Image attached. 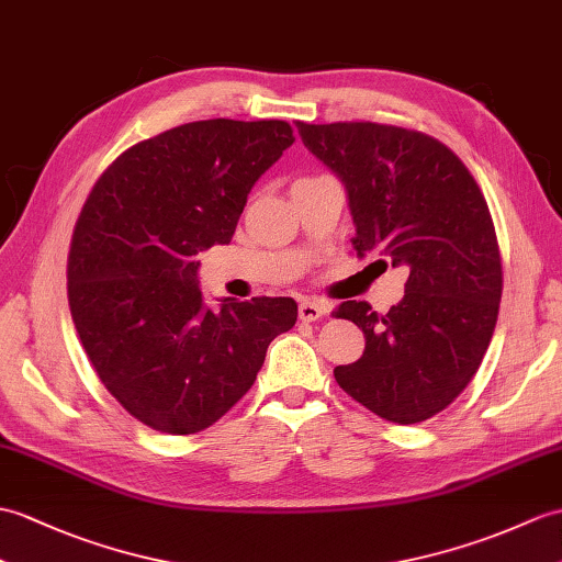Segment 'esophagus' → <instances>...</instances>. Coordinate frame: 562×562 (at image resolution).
<instances>
[{"mask_svg":"<svg viewBox=\"0 0 562 562\" xmlns=\"http://www.w3.org/2000/svg\"><path fill=\"white\" fill-rule=\"evenodd\" d=\"M325 313H328V308H325L321 302H316V299H304V302H299V321L313 323L321 316H325Z\"/></svg>","mask_w":562,"mask_h":562,"instance_id":"34e87169","label":"esophagus"}]
</instances>
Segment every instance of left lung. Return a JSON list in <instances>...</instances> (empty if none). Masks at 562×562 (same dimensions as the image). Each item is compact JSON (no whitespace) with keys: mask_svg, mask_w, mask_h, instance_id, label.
Returning a JSON list of instances; mask_svg holds the SVG:
<instances>
[{"mask_svg":"<svg viewBox=\"0 0 562 562\" xmlns=\"http://www.w3.org/2000/svg\"><path fill=\"white\" fill-rule=\"evenodd\" d=\"M296 128L342 179L357 258L375 254L409 270L387 313L369 302L333 311L367 337L361 359L337 367L335 381L385 422H426L472 381L498 321L503 263L488 203L458 155L428 134L375 122Z\"/></svg>","mask_w":562,"mask_h":562,"instance_id":"8db88e82","label":"left lung"}]
</instances>
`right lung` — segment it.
<instances>
[{
    "mask_svg": "<svg viewBox=\"0 0 562 562\" xmlns=\"http://www.w3.org/2000/svg\"><path fill=\"white\" fill-rule=\"evenodd\" d=\"M292 134L280 120L181 124L126 148L83 203L67 260L71 318L102 385L153 430L213 426L296 323L290 296L205 308L195 280V256L232 239Z\"/></svg>",
    "mask_w": 562,
    "mask_h": 562,
    "instance_id": "obj_1",
    "label": "right lung"
}]
</instances>
